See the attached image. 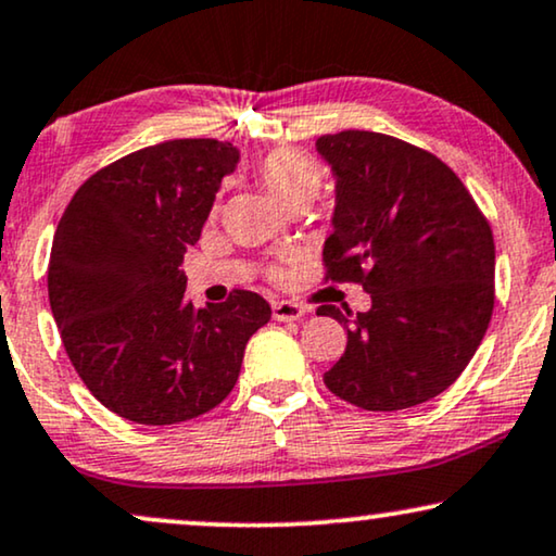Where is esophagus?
Wrapping results in <instances>:
<instances>
[{
  "label": "esophagus",
  "instance_id": "34e87169",
  "mask_svg": "<svg viewBox=\"0 0 556 556\" xmlns=\"http://www.w3.org/2000/svg\"><path fill=\"white\" fill-rule=\"evenodd\" d=\"M271 315H274V320H279V323H294L305 315V307L298 305V302L279 300L271 305Z\"/></svg>",
  "mask_w": 556,
  "mask_h": 556
}]
</instances>
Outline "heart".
<instances>
[{
	"instance_id": "1",
	"label": "heart",
	"mask_w": 556,
	"mask_h": 556,
	"mask_svg": "<svg viewBox=\"0 0 556 556\" xmlns=\"http://www.w3.org/2000/svg\"><path fill=\"white\" fill-rule=\"evenodd\" d=\"M258 180L282 208L298 201L313 203L323 188V167L300 150H277L258 165Z\"/></svg>"
}]
</instances>
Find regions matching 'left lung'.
<instances>
[{"label": "left lung", "instance_id": "left-lung-1", "mask_svg": "<svg viewBox=\"0 0 556 556\" xmlns=\"http://www.w3.org/2000/svg\"><path fill=\"white\" fill-rule=\"evenodd\" d=\"M315 147L336 180L330 279L371 294L366 313L317 309L348 332L325 387L368 412L425 404L465 371L491 323V226L460 177L419 147L376 131Z\"/></svg>", "mask_w": 556, "mask_h": 556}]
</instances>
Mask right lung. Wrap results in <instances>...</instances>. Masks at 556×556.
I'll return each mask as SVG.
<instances>
[{"mask_svg": "<svg viewBox=\"0 0 556 556\" xmlns=\"http://www.w3.org/2000/svg\"><path fill=\"white\" fill-rule=\"evenodd\" d=\"M239 160L216 139L147 147L88 177L58 224L48 294L63 345L88 391L135 425H177L218 406L271 317L247 290L203 309L185 300L182 256Z\"/></svg>", "mask_w": 556, "mask_h": 556, "instance_id": "right-lung-1", "label": "right lung"}]
</instances>
